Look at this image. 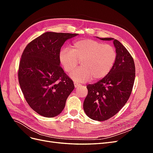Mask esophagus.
I'll use <instances>...</instances> for the list:
<instances>
[{"label":"esophagus","instance_id":"esophagus-1","mask_svg":"<svg viewBox=\"0 0 153 153\" xmlns=\"http://www.w3.org/2000/svg\"><path fill=\"white\" fill-rule=\"evenodd\" d=\"M74 85H75V88H76V87H78V86L80 85V84H78V83L75 82H74Z\"/></svg>","mask_w":153,"mask_h":153}]
</instances>
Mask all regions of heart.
I'll use <instances>...</instances> for the list:
<instances>
[{"label": "heart", "mask_w": 153, "mask_h": 153, "mask_svg": "<svg viewBox=\"0 0 153 153\" xmlns=\"http://www.w3.org/2000/svg\"><path fill=\"white\" fill-rule=\"evenodd\" d=\"M116 59V50L112 45L91 39L74 41L70 48H62L59 54V62L67 73L73 71L80 61L81 67L70 74L72 79L78 82L105 77L112 70Z\"/></svg>", "instance_id": "1"}]
</instances>
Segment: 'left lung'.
Wrapping results in <instances>:
<instances>
[{"mask_svg": "<svg viewBox=\"0 0 153 153\" xmlns=\"http://www.w3.org/2000/svg\"><path fill=\"white\" fill-rule=\"evenodd\" d=\"M100 39L113 40L117 59L107 75L87 86L88 94L83 106L89 118L103 121L113 117L126 103L135 81V67L131 54L121 42L112 38Z\"/></svg>", "mask_w": 153, "mask_h": 153, "instance_id": "1", "label": "left lung"}]
</instances>
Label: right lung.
I'll return each mask as SVG.
<instances>
[{"mask_svg": "<svg viewBox=\"0 0 153 153\" xmlns=\"http://www.w3.org/2000/svg\"><path fill=\"white\" fill-rule=\"evenodd\" d=\"M77 35L47 32L23 52L18 73L21 89L31 108L43 117L61 114L75 88L60 66L59 54L64 42Z\"/></svg>", "mask_w": 153, "mask_h": 153, "instance_id": "obj_1", "label": "right lung"}]
</instances>
